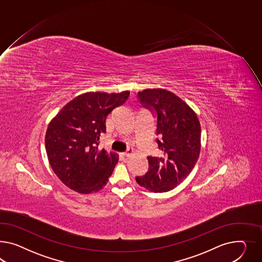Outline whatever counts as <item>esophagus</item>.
<instances>
[{
    "mask_svg": "<svg viewBox=\"0 0 262 262\" xmlns=\"http://www.w3.org/2000/svg\"><path fill=\"white\" fill-rule=\"evenodd\" d=\"M133 154H134V149L128 148V149L124 152V156H126V157H129Z\"/></svg>",
    "mask_w": 262,
    "mask_h": 262,
    "instance_id": "obj_1",
    "label": "esophagus"
}]
</instances>
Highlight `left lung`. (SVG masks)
<instances>
[{"label":"left lung","instance_id":"1","mask_svg":"<svg viewBox=\"0 0 262 262\" xmlns=\"http://www.w3.org/2000/svg\"><path fill=\"white\" fill-rule=\"evenodd\" d=\"M143 107L156 118V143L160 156H148L146 174L135 177L141 187L169 191L191 173L200 152L201 127L195 113L172 92L162 89L137 93Z\"/></svg>","mask_w":262,"mask_h":262}]
</instances>
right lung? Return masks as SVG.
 I'll use <instances>...</instances> for the list:
<instances>
[{
  "label": "right lung",
  "instance_id": "add662e5",
  "mask_svg": "<svg viewBox=\"0 0 262 262\" xmlns=\"http://www.w3.org/2000/svg\"><path fill=\"white\" fill-rule=\"evenodd\" d=\"M129 92H88L71 100L50 121L46 149L50 166L67 187L80 193L101 190L113 174L117 155L98 149L106 116Z\"/></svg>",
  "mask_w": 262,
  "mask_h": 262
}]
</instances>
